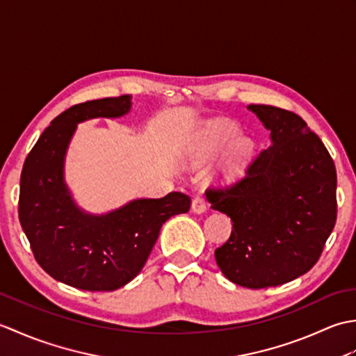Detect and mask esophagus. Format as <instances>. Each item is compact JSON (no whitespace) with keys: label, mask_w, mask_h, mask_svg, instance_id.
I'll use <instances>...</instances> for the list:
<instances>
[{"label":"esophagus","mask_w":356,"mask_h":356,"mask_svg":"<svg viewBox=\"0 0 356 356\" xmlns=\"http://www.w3.org/2000/svg\"><path fill=\"white\" fill-rule=\"evenodd\" d=\"M191 209H193V213H195V214H203V213H205V211H207V203H205V200H203L202 197H195V199L193 200Z\"/></svg>","instance_id":"obj_1"}]
</instances>
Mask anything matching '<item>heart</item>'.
<instances>
[{"mask_svg": "<svg viewBox=\"0 0 356 356\" xmlns=\"http://www.w3.org/2000/svg\"><path fill=\"white\" fill-rule=\"evenodd\" d=\"M228 148L220 172L229 179L252 156L254 142L248 136H238V127L226 119H211L203 122L188 140L185 159L191 166H203Z\"/></svg>", "mask_w": 356, "mask_h": 356, "instance_id": "b5f03b06", "label": "heart"}]
</instances>
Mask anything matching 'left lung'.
<instances>
[{"label":"left lung","instance_id":"obj_1","mask_svg":"<svg viewBox=\"0 0 356 356\" xmlns=\"http://www.w3.org/2000/svg\"><path fill=\"white\" fill-rule=\"evenodd\" d=\"M248 110L270 131V145L243 179L213 191V209L234 228L214 255L229 282L261 289L292 282L318 261L337 220V170L298 115L272 105Z\"/></svg>","mask_w":356,"mask_h":356}]
</instances>
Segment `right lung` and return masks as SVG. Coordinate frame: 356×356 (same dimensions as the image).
<instances>
[{"instance_id": "1", "label": "right lung", "mask_w": 356, "mask_h": 356, "mask_svg": "<svg viewBox=\"0 0 356 356\" xmlns=\"http://www.w3.org/2000/svg\"><path fill=\"white\" fill-rule=\"evenodd\" d=\"M130 110V95L73 105L51 120L22 166L18 213L35 259L58 282L82 291H116L130 283L162 225L190 211L191 199L182 193L134 199L105 214H90L74 202L64 163L78 124L122 118Z\"/></svg>"}]
</instances>
